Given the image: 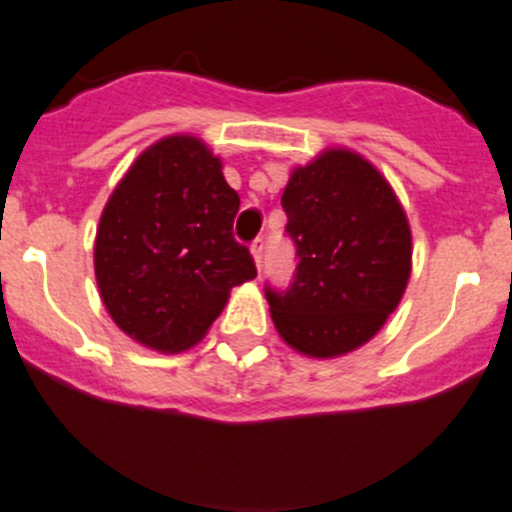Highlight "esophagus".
<instances>
[{
	"label": "esophagus",
	"mask_w": 512,
	"mask_h": 512,
	"mask_svg": "<svg viewBox=\"0 0 512 512\" xmlns=\"http://www.w3.org/2000/svg\"><path fill=\"white\" fill-rule=\"evenodd\" d=\"M250 252H252V257H255L257 270H262V260H265V238H257L255 242H252Z\"/></svg>",
	"instance_id": "obj_1"
}]
</instances>
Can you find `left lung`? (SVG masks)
Listing matches in <instances>:
<instances>
[{
    "label": "left lung",
    "mask_w": 512,
    "mask_h": 512,
    "mask_svg": "<svg viewBox=\"0 0 512 512\" xmlns=\"http://www.w3.org/2000/svg\"><path fill=\"white\" fill-rule=\"evenodd\" d=\"M297 274L267 289L274 328L309 358H338L370 341L402 301L412 230L390 181L346 147L324 149L289 174L282 193Z\"/></svg>",
    "instance_id": "left-lung-1"
}]
</instances>
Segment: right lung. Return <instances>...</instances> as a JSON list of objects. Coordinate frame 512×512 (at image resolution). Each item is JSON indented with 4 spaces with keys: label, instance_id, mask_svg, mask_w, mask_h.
Listing matches in <instances>:
<instances>
[{
    "label": "right lung",
    "instance_id": "add662e5",
    "mask_svg": "<svg viewBox=\"0 0 512 512\" xmlns=\"http://www.w3.org/2000/svg\"><path fill=\"white\" fill-rule=\"evenodd\" d=\"M238 208L223 161L193 134H169L132 161L95 235L100 299L132 341L159 353L196 346L230 289L257 277L233 238Z\"/></svg>",
    "mask_w": 512,
    "mask_h": 512
}]
</instances>
